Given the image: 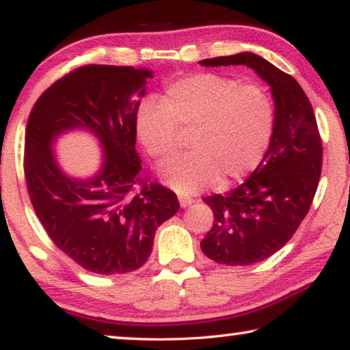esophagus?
<instances>
[{"label": "esophagus", "instance_id": "34e87169", "mask_svg": "<svg viewBox=\"0 0 350 350\" xmlns=\"http://www.w3.org/2000/svg\"><path fill=\"white\" fill-rule=\"evenodd\" d=\"M178 202H180V206L181 208H187L189 204L193 203V200L191 197H186V196H180L178 197Z\"/></svg>", "mask_w": 350, "mask_h": 350}]
</instances>
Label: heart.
Returning <instances> with one entry per match:
<instances>
[{
  "label": "heart",
  "instance_id": "obj_1",
  "mask_svg": "<svg viewBox=\"0 0 350 350\" xmlns=\"http://www.w3.org/2000/svg\"><path fill=\"white\" fill-rule=\"evenodd\" d=\"M189 133L192 152L163 165L161 175L180 193H197L243 180L265 157L274 131V105L260 85L215 72L189 74L169 83L159 104L146 100L136 133L148 154L165 159Z\"/></svg>",
  "mask_w": 350,
  "mask_h": 350
}]
</instances>
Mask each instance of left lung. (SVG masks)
Instances as JSON below:
<instances>
[{"mask_svg": "<svg viewBox=\"0 0 350 350\" xmlns=\"http://www.w3.org/2000/svg\"><path fill=\"white\" fill-rule=\"evenodd\" d=\"M203 66L245 65L270 85L274 131L248 180L225 196L204 197L214 223L202 251L217 263L246 267L273 256L293 237L310 209L323 167V142L310 100L287 72L253 53L214 57Z\"/></svg>", "mask_w": 350, "mask_h": 350, "instance_id": "1", "label": "left lung"}]
</instances>
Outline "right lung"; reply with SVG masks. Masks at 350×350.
Returning a JSON list of instances; mask_svg holds the SVG:
<instances>
[{
	"label": "right lung",
	"mask_w": 350,
	"mask_h": 350,
	"mask_svg": "<svg viewBox=\"0 0 350 350\" xmlns=\"http://www.w3.org/2000/svg\"><path fill=\"white\" fill-rule=\"evenodd\" d=\"M153 72L87 65L54 82L29 114L25 176L33 211L51 240L96 274L135 271L152 253L157 229L180 209L175 192L139 176L136 113ZM85 129L98 137L103 165L87 180L65 174L52 146Z\"/></svg>",
	"instance_id": "obj_1"
}]
</instances>
